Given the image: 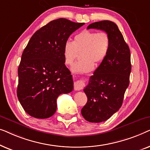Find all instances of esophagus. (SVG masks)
<instances>
[{
	"label": "esophagus",
	"mask_w": 150,
	"mask_h": 150,
	"mask_svg": "<svg viewBox=\"0 0 150 150\" xmlns=\"http://www.w3.org/2000/svg\"><path fill=\"white\" fill-rule=\"evenodd\" d=\"M84 86H85V83L83 81H77L74 83V89L76 91H80V90L83 89Z\"/></svg>",
	"instance_id": "obj_1"
}]
</instances>
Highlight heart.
Returning <instances> with one entry per match:
<instances>
[{
	"mask_svg": "<svg viewBox=\"0 0 150 150\" xmlns=\"http://www.w3.org/2000/svg\"><path fill=\"white\" fill-rule=\"evenodd\" d=\"M110 46V37L106 33L84 30L74 38L72 43L67 42L65 44L63 50L65 63L71 65L79 52H82V60L73 65L71 71L78 74L89 72L94 68V63L98 64L105 59Z\"/></svg>",
	"mask_w": 150,
	"mask_h": 150,
	"instance_id": "obj_1",
	"label": "heart"
}]
</instances>
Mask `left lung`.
I'll list each match as a JSON object with an SVG mask.
<instances>
[{
    "label": "left lung",
    "mask_w": 150,
    "mask_h": 150,
    "mask_svg": "<svg viewBox=\"0 0 150 150\" xmlns=\"http://www.w3.org/2000/svg\"><path fill=\"white\" fill-rule=\"evenodd\" d=\"M105 31L110 37L107 56L100 63L84 89L87 102L81 110L86 120L99 123L107 120L122 105L124 93L130 83V52L116 24L109 20L89 24L87 29Z\"/></svg>",
    "instance_id": "8db88e82"
}]
</instances>
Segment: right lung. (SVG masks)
<instances>
[{
  "label": "right lung",
  "instance_id": "right-lung-1",
  "mask_svg": "<svg viewBox=\"0 0 150 150\" xmlns=\"http://www.w3.org/2000/svg\"><path fill=\"white\" fill-rule=\"evenodd\" d=\"M85 23L65 18L52 20L33 35L18 67L17 96L24 110L39 119L57 110V99L74 89L72 76L65 65L63 46L70 35Z\"/></svg>",
  "mask_w": 150,
  "mask_h": 150
}]
</instances>
